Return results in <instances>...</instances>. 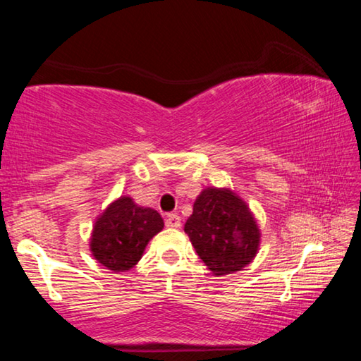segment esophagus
<instances>
[{"label": "esophagus", "mask_w": 361, "mask_h": 361, "mask_svg": "<svg viewBox=\"0 0 361 361\" xmlns=\"http://www.w3.org/2000/svg\"><path fill=\"white\" fill-rule=\"evenodd\" d=\"M166 226H167V228H172V229L180 228V226H181L180 216L176 215V213H170V215L166 218Z\"/></svg>", "instance_id": "obj_1"}]
</instances>
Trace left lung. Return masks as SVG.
<instances>
[{"label": "left lung", "instance_id": "8db88e82", "mask_svg": "<svg viewBox=\"0 0 361 361\" xmlns=\"http://www.w3.org/2000/svg\"><path fill=\"white\" fill-rule=\"evenodd\" d=\"M185 232L216 277L242 271L259 247V229L252 212L229 189H204L195 199Z\"/></svg>", "mask_w": 361, "mask_h": 361}]
</instances>
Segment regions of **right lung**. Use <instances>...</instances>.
Wrapping results in <instances>:
<instances>
[{
    "label": "right lung",
    "instance_id": "add662e5",
    "mask_svg": "<svg viewBox=\"0 0 361 361\" xmlns=\"http://www.w3.org/2000/svg\"><path fill=\"white\" fill-rule=\"evenodd\" d=\"M162 228L164 219L156 210L138 207L130 197H121L95 221L90 250L109 271H129Z\"/></svg>",
    "mask_w": 361,
    "mask_h": 361
}]
</instances>
